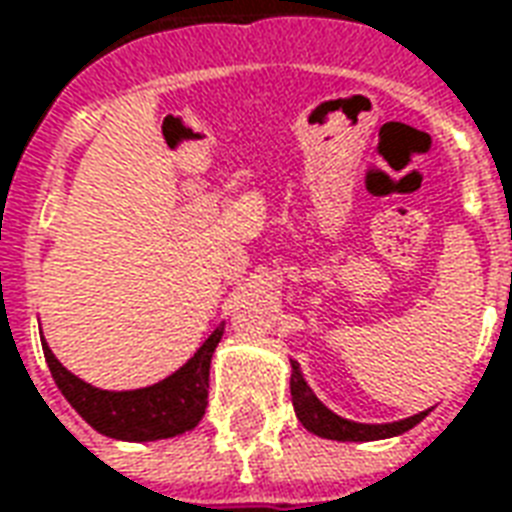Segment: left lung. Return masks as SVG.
<instances>
[{
	"mask_svg": "<svg viewBox=\"0 0 512 512\" xmlns=\"http://www.w3.org/2000/svg\"><path fill=\"white\" fill-rule=\"evenodd\" d=\"M290 397H293V408H296V417L304 428L321 436V439L332 441H378V439H392L411 430L417 422L428 417V411H419L414 417L397 419V422H381V425H370V422H354V419H345L340 414H334L332 408H326L318 400V395L312 392L310 384L304 381L299 362H290Z\"/></svg>",
	"mask_w": 512,
	"mask_h": 512,
	"instance_id": "obj_1",
	"label": "left lung"
}]
</instances>
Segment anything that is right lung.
Returning <instances> with one entry per match:
<instances>
[{
  "label": "right lung",
  "instance_id": "1",
  "mask_svg": "<svg viewBox=\"0 0 512 512\" xmlns=\"http://www.w3.org/2000/svg\"><path fill=\"white\" fill-rule=\"evenodd\" d=\"M224 323H219L213 334L197 348L189 362L178 367L172 376L142 389H98L79 376H73L68 367L54 356L49 343L43 340V356L49 365L54 384L60 386L65 400L71 403L79 417L93 425L98 433L120 441H158L180 436L186 430L197 428V422L208 406V373L211 356L222 340Z\"/></svg>",
  "mask_w": 512,
  "mask_h": 512
}]
</instances>
